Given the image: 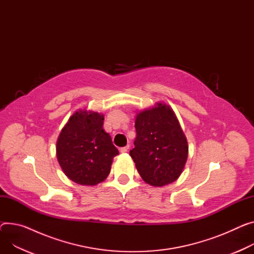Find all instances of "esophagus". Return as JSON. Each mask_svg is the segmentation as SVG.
Returning <instances> with one entry per match:
<instances>
[{"mask_svg":"<svg viewBox=\"0 0 254 254\" xmlns=\"http://www.w3.org/2000/svg\"><path fill=\"white\" fill-rule=\"evenodd\" d=\"M128 149H129V145H126V146H124V147H121V148H120V151L124 153V152H127Z\"/></svg>","mask_w":254,"mask_h":254,"instance_id":"1","label":"esophagus"}]
</instances>
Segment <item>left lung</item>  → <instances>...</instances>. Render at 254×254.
Wrapping results in <instances>:
<instances>
[{
    "label": "left lung",
    "instance_id": "obj_1",
    "mask_svg": "<svg viewBox=\"0 0 254 254\" xmlns=\"http://www.w3.org/2000/svg\"><path fill=\"white\" fill-rule=\"evenodd\" d=\"M135 129L130 155L141 178L152 186L176 181L187 161L188 144L171 108L159 104L139 113Z\"/></svg>",
    "mask_w": 254,
    "mask_h": 254
}]
</instances>
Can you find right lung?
<instances>
[{"instance_id": "right-lung-1", "label": "right lung", "mask_w": 254, "mask_h": 254, "mask_svg": "<svg viewBox=\"0 0 254 254\" xmlns=\"http://www.w3.org/2000/svg\"><path fill=\"white\" fill-rule=\"evenodd\" d=\"M104 115L86 111L73 114L57 141V158L66 176L81 185L103 182L119 150L103 129Z\"/></svg>"}]
</instances>
